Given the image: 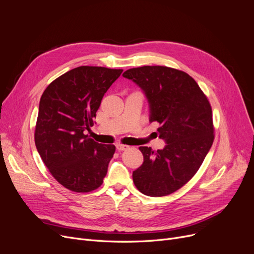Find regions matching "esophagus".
Wrapping results in <instances>:
<instances>
[{"mask_svg": "<svg viewBox=\"0 0 254 254\" xmlns=\"http://www.w3.org/2000/svg\"><path fill=\"white\" fill-rule=\"evenodd\" d=\"M116 149L118 151H124L128 149V146L127 145H123V144H116Z\"/></svg>", "mask_w": 254, "mask_h": 254, "instance_id": "esophagus-1", "label": "esophagus"}]
</instances>
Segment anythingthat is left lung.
Wrapping results in <instances>:
<instances>
[{"label":"left lung","mask_w":254,"mask_h":254,"mask_svg":"<svg viewBox=\"0 0 254 254\" xmlns=\"http://www.w3.org/2000/svg\"><path fill=\"white\" fill-rule=\"evenodd\" d=\"M123 76L145 92L149 122L159 124V138L167 143L156 152L139 147L144 162L132 172V180L146 195L171 194L194 176L214 141L211 105L194 79L177 69L144 65Z\"/></svg>","instance_id":"1"}]
</instances>
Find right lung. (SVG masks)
<instances>
[{
  "instance_id": "add662e5",
  "label": "right lung",
  "mask_w": 254,
  "mask_h": 254,
  "mask_svg": "<svg viewBox=\"0 0 254 254\" xmlns=\"http://www.w3.org/2000/svg\"><path fill=\"white\" fill-rule=\"evenodd\" d=\"M122 69L81 65L57 78L40 100L35 144L51 175L65 189L89 192L102 185L114 145L85 134Z\"/></svg>"
}]
</instances>
